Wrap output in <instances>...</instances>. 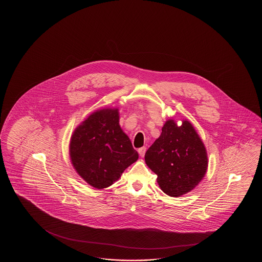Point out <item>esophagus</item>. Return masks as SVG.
Segmentation results:
<instances>
[{"label":"esophagus","instance_id":"34e87169","mask_svg":"<svg viewBox=\"0 0 262 262\" xmlns=\"http://www.w3.org/2000/svg\"><path fill=\"white\" fill-rule=\"evenodd\" d=\"M146 150H147V148L146 147H142V148H139V156H141V157H143L145 156V152H146Z\"/></svg>","mask_w":262,"mask_h":262}]
</instances>
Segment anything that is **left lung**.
<instances>
[{
	"label": "left lung",
	"mask_w": 262,
	"mask_h": 262,
	"mask_svg": "<svg viewBox=\"0 0 262 262\" xmlns=\"http://www.w3.org/2000/svg\"><path fill=\"white\" fill-rule=\"evenodd\" d=\"M147 166L157 175V184L169 196L187 194L204 178L208 168L206 148L187 120L179 126L166 121L160 137L145 154Z\"/></svg>",
	"instance_id": "left-lung-1"
}]
</instances>
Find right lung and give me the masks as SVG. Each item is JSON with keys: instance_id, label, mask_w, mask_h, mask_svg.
Masks as SVG:
<instances>
[{"instance_id": "right-lung-1", "label": "right lung", "mask_w": 262, "mask_h": 262, "mask_svg": "<svg viewBox=\"0 0 262 262\" xmlns=\"http://www.w3.org/2000/svg\"><path fill=\"white\" fill-rule=\"evenodd\" d=\"M119 120L117 107L100 108L78 124L71 136V164L95 189L111 186L139 159L138 151L121 128Z\"/></svg>"}]
</instances>
